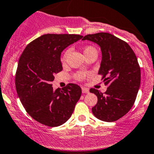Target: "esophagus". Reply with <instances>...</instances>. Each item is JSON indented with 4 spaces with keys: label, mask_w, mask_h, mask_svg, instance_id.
<instances>
[{
    "label": "esophagus",
    "mask_w": 154,
    "mask_h": 154,
    "mask_svg": "<svg viewBox=\"0 0 154 154\" xmlns=\"http://www.w3.org/2000/svg\"><path fill=\"white\" fill-rule=\"evenodd\" d=\"M82 92L83 93H88L89 92V89L86 87H82Z\"/></svg>",
    "instance_id": "1"
}]
</instances>
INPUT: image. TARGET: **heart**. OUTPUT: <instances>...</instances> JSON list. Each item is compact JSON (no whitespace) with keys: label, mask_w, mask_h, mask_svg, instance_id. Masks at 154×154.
Listing matches in <instances>:
<instances>
[{"label":"heart","mask_w":154,"mask_h":154,"mask_svg":"<svg viewBox=\"0 0 154 154\" xmlns=\"http://www.w3.org/2000/svg\"><path fill=\"white\" fill-rule=\"evenodd\" d=\"M83 52H84V54L86 57L88 55H91V54H97V51L94 46L92 45H86L83 48ZM70 53V49L66 50L63 53V56H62V58H61V61L62 63H65L66 61L68 58V56ZM88 73L86 72V71H77V73L74 74V78L76 80H78V81H82V80H84L85 78L88 76Z\"/></svg>","instance_id":"1"}]
</instances>
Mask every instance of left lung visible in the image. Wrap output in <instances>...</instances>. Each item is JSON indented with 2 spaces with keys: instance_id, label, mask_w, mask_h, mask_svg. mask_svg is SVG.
<instances>
[{
  "instance_id": "8db88e82",
  "label": "left lung",
  "mask_w": 154,
  "mask_h": 154,
  "mask_svg": "<svg viewBox=\"0 0 154 154\" xmlns=\"http://www.w3.org/2000/svg\"><path fill=\"white\" fill-rule=\"evenodd\" d=\"M86 39L100 45L102 61L98 74L107 86L104 93L90 88L97 97L91 111L100 120L115 122L125 116L136 100L141 83L137 57L126 42L108 32L88 34L83 38Z\"/></svg>"
}]
</instances>
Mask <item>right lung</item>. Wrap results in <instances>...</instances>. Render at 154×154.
Masks as SVG:
<instances>
[{
  "instance_id": "right-lung-1",
  "label": "right lung",
  "mask_w": 154,
  "mask_h": 154,
  "mask_svg": "<svg viewBox=\"0 0 154 154\" xmlns=\"http://www.w3.org/2000/svg\"><path fill=\"white\" fill-rule=\"evenodd\" d=\"M77 34H45L29 42L18 60L15 88L27 112L36 122L58 127L67 122L81 96L74 83L54 90L51 82L62 71L63 50L82 38Z\"/></svg>"
}]
</instances>
